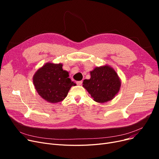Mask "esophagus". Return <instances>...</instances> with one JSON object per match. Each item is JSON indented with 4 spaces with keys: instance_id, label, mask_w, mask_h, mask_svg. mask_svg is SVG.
Here are the masks:
<instances>
[{
    "instance_id": "esophagus-1",
    "label": "esophagus",
    "mask_w": 159,
    "mask_h": 159,
    "mask_svg": "<svg viewBox=\"0 0 159 159\" xmlns=\"http://www.w3.org/2000/svg\"><path fill=\"white\" fill-rule=\"evenodd\" d=\"M76 83H77V85H79V86H80V85H82V80H80V81H77Z\"/></svg>"
}]
</instances>
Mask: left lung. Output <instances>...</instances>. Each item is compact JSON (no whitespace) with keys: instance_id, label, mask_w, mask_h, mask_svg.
<instances>
[{"instance_id":"obj_1","label":"left lung","mask_w":159,"mask_h":159,"mask_svg":"<svg viewBox=\"0 0 159 159\" xmlns=\"http://www.w3.org/2000/svg\"><path fill=\"white\" fill-rule=\"evenodd\" d=\"M91 78L85 79L82 86L98 103L107 102L117 95L121 86L118 74L112 67L104 65L90 71Z\"/></svg>"}]
</instances>
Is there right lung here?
Wrapping results in <instances>:
<instances>
[{
	"instance_id": "right-lung-1",
	"label": "right lung",
	"mask_w": 159,
	"mask_h": 159,
	"mask_svg": "<svg viewBox=\"0 0 159 159\" xmlns=\"http://www.w3.org/2000/svg\"><path fill=\"white\" fill-rule=\"evenodd\" d=\"M33 82L38 94L48 102H59L67 97L71 86L76 84L63 70L62 64L47 62L35 72Z\"/></svg>"
}]
</instances>
